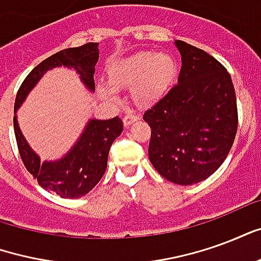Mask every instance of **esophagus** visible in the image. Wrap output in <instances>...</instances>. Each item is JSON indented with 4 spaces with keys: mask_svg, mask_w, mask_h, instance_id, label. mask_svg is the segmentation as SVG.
Returning <instances> with one entry per match:
<instances>
[{
    "mask_svg": "<svg viewBox=\"0 0 261 261\" xmlns=\"http://www.w3.org/2000/svg\"><path fill=\"white\" fill-rule=\"evenodd\" d=\"M140 119L138 116H136V114H125L124 119H123V124H124V127H128V125H131L134 121H137V120Z\"/></svg>",
    "mask_w": 261,
    "mask_h": 261,
    "instance_id": "obj_1",
    "label": "esophagus"
}]
</instances>
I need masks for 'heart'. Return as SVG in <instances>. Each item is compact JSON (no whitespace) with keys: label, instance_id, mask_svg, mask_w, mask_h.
<instances>
[{"label":"heart","instance_id":"obj_1","mask_svg":"<svg viewBox=\"0 0 261 261\" xmlns=\"http://www.w3.org/2000/svg\"><path fill=\"white\" fill-rule=\"evenodd\" d=\"M177 63L168 53L140 51L120 61L109 71L114 89H131V99L138 108H151L175 85ZM99 95L114 99L110 88H99Z\"/></svg>","mask_w":261,"mask_h":261}]
</instances>
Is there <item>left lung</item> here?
<instances>
[{"instance_id": "obj_1", "label": "left lung", "mask_w": 261, "mask_h": 261, "mask_svg": "<svg viewBox=\"0 0 261 261\" xmlns=\"http://www.w3.org/2000/svg\"><path fill=\"white\" fill-rule=\"evenodd\" d=\"M181 68L175 85L144 113L151 127L149 161L176 185L205 180L224 164L236 130V95L224 65L186 42L176 40Z\"/></svg>"}]
</instances>
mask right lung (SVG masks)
I'll use <instances>...</instances> for the list:
<instances>
[{"instance_id":"add662e5","label":"right lung","mask_w":261,"mask_h":261,"mask_svg":"<svg viewBox=\"0 0 261 261\" xmlns=\"http://www.w3.org/2000/svg\"><path fill=\"white\" fill-rule=\"evenodd\" d=\"M97 46L99 43H86L81 47L65 48L50 56L29 72L15 99L14 130L22 162L43 189L54 192L63 198L85 196L99 183L106 172L110 147L123 131V121L120 117L109 120L91 119L86 123L80 138L63 158L40 161V156L32 149L20 131L16 112L43 75L57 67L75 69L82 84L91 92L95 91L93 74L99 60Z\"/></svg>"}]
</instances>
